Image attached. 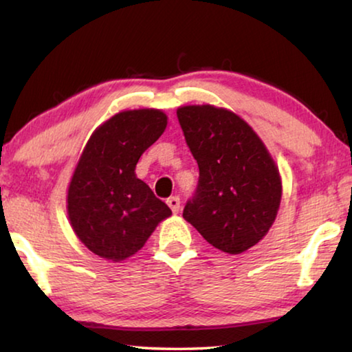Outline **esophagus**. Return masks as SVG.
I'll return each mask as SVG.
<instances>
[{
    "label": "esophagus",
    "instance_id": "34e87169",
    "mask_svg": "<svg viewBox=\"0 0 352 352\" xmlns=\"http://www.w3.org/2000/svg\"><path fill=\"white\" fill-rule=\"evenodd\" d=\"M166 204H168V206L170 208L174 214L180 211V199H178L177 195H174V197H169L168 200H166Z\"/></svg>",
    "mask_w": 352,
    "mask_h": 352
}]
</instances>
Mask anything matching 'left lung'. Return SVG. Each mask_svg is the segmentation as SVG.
I'll return each mask as SVG.
<instances>
[{"instance_id": "obj_1", "label": "left lung", "mask_w": 352, "mask_h": 352, "mask_svg": "<svg viewBox=\"0 0 352 352\" xmlns=\"http://www.w3.org/2000/svg\"><path fill=\"white\" fill-rule=\"evenodd\" d=\"M178 121L199 164L183 217L212 247L241 254L269 233L281 205L278 166L258 133L231 110L183 105Z\"/></svg>"}]
</instances>
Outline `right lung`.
I'll use <instances>...</instances> for the list:
<instances>
[{"label": "right lung", "mask_w": 352, "mask_h": 352, "mask_svg": "<svg viewBox=\"0 0 352 352\" xmlns=\"http://www.w3.org/2000/svg\"><path fill=\"white\" fill-rule=\"evenodd\" d=\"M168 126L157 109L124 110L94 130L67 194L69 223L90 252L121 262L144 247L169 206L135 174L136 163Z\"/></svg>", "instance_id": "right-lung-1"}]
</instances>
